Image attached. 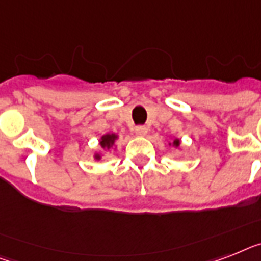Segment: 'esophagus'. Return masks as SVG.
<instances>
[{
    "instance_id": "34e87169",
    "label": "esophagus",
    "mask_w": 261,
    "mask_h": 261,
    "mask_svg": "<svg viewBox=\"0 0 261 261\" xmlns=\"http://www.w3.org/2000/svg\"><path fill=\"white\" fill-rule=\"evenodd\" d=\"M135 133L137 136H145L148 133V128L144 125H140V126H136L135 128Z\"/></svg>"
}]
</instances>
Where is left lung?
<instances>
[{
	"label": "left lung",
	"instance_id": "left-lung-1",
	"mask_svg": "<svg viewBox=\"0 0 261 261\" xmlns=\"http://www.w3.org/2000/svg\"><path fill=\"white\" fill-rule=\"evenodd\" d=\"M174 144H176V145H178V140H176V141H174Z\"/></svg>",
	"mask_w": 261,
	"mask_h": 261
}]
</instances>
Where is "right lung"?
<instances>
[{
    "mask_svg": "<svg viewBox=\"0 0 261 261\" xmlns=\"http://www.w3.org/2000/svg\"><path fill=\"white\" fill-rule=\"evenodd\" d=\"M115 140H116V135L102 136V139H101V146H102V148H105V146H107V148H111V146L113 145V143H115Z\"/></svg>",
    "mask_w": 261,
    "mask_h": 261,
    "instance_id": "add662e5",
    "label": "right lung"
}]
</instances>
